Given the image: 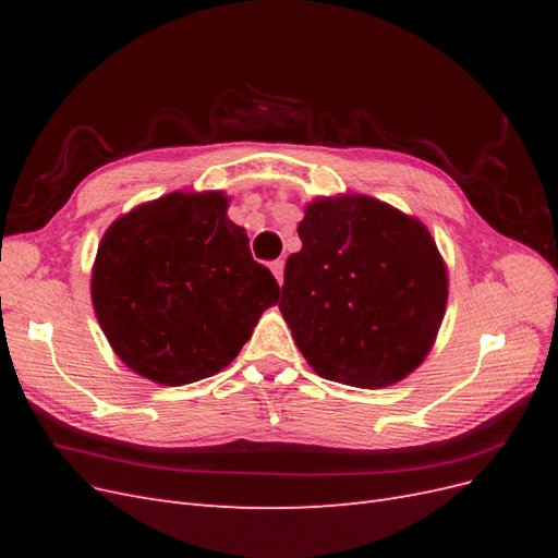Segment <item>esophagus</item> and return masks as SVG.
<instances>
[{
	"label": "esophagus",
	"mask_w": 558,
	"mask_h": 558,
	"mask_svg": "<svg viewBox=\"0 0 558 558\" xmlns=\"http://www.w3.org/2000/svg\"><path fill=\"white\" fill-rule=\"evenodd\" d=\"M269 269H272V275L277 277V281L281 283L283 281V260L279 258V260H272L269 263Z\"/></svg>",
	"instance_id": "1"
}]
</instances>
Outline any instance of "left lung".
<instances>
[{"instance_id": "left-lung-1", "label": "left lung", "mask_w": 558, "mask_h": 558, "mask_svg": "<svg viewBox=\"0 0 558 558\" xmlns=\"http://www.w3.org/2000/svg\"><path fill=\"white\" fill-rule=\"evenodd\" d=\"M279 310L314 373L377 388L426 359L447 305L430 232L373 197L316 199L298 226Z\"/></svg>"}]
</instances>
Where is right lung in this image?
<instances>
[{"instance_id":"1","label":"right lung","mask_w":558,"mask_h":558,"mask_svg":"<svg viewBox=\"0 0 558 558\" xmlns=\"http://www.w3.org/2000/svg\"><path fill=\"white\" fill-rule=\"evenodd\" d=\"M223 193H172L107 230L93 267V305L121 361L183 386L223 369L277 305L272 272L251 258Z\"/></svg>"}]
</instances>
